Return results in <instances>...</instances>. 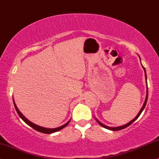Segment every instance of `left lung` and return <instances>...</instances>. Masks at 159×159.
Returning <instances> with one entry per match:
<instances>
[{
	"label": "left lung",
	"instance_id": "left-lung-1",
	"mask_svg": "<svg viewBox=\"0 0 159 159\" xmlns=\"http://www.w3.org/2000/svg\"><path fill=\"white\" fill-rule=\"evenodd\" d=\"M142 67H143V68H144V74H145V78H146V82H147V74H146V70H145V68H144V66H142ZM148 84H147V95H146V98H145V101H144V105H143V106H142V109L140 110V111H139V112L138 114H137L136 116L135 117V118H134V119H133V120H131V121H130V122H128V123H127V124H126V125H122V126H120V127H107V126H106V125H103L102 123H101L100 121H99V120H97V119H96V120H97V122L99 123V125H100L102 127H105V128H106V129H108V130H113V131H116V130H121V129H124V128H125V127H128L129 125H130L131 124H132L133 122H134V121H136V119L139 118V116L140 114H141V113H142V111H143V110L144 109V107H145V106H146L147 102H148Z\"/></svg>",
	"mask_w": 159,
	"mask_h": 159
}]
</instances>
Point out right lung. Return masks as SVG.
I'll list each match as a JSON object with an SVG mask.
<instances>
[{
  "label": "right lung",
  "instance_id": "1",
  "mask_svg": "<svg viewBox=\"0 0 159 159\" xmlns=\"http://www.w3.org/2000/svg\"><path fill=\"white\" fill-rule=\"evenodd\" d=\"M13 102H14V105H15V110H16L17 113H18L19 116L20 117V118L22 119L26 123L27 125H29V126H30V127H32V128H34V130H36L37 131H38V132L43 133V134H53V133L57 132V131L60 130H62V128H64L65 127L67 126V125H68V123H69V122H70V120H69V121H68L67 123H66V124H65L64 125H62V126H60V127H56V128H46V127H40V126H39V125H35V124H34V123H32V121H30L29 120H28V119H27L26 118H25V117L24 116H23V115L22 114V113H21L20 111L19 110H18V108H17V107L16 104H15V101H14V98H13Z\"/></svg>",
  "mask_w": 159,
  "mask_h": 159
}]
</instances>
